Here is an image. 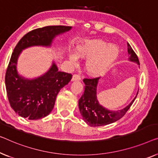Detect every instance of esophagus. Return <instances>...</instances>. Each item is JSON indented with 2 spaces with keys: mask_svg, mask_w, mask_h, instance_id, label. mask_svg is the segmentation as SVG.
<instances>
[{
  "mask_svg": "<svg viewBox=\"0 0 158 158\" xmlns=\"http://www.w3.org/2000/svg\"><path fill=\"white\" fill-rule=\"evenodd\" d=\"M72 81H79V80H81V77H80L79 74H74L72 77Z\"/></svg>",
  "mask_w": 158,
  "mask_h": 158,
  "instance_id": "34e87169",
  "label": "esophagus"
}]
</instances>
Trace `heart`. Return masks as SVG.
<instances>
[{
  "instance_id": "obj_1",
  "label": "heart",
  "mask_w": 158,
  "mask_h": 158,
  "mask_svg": "<svg viewBox=\"0 0 158 158\" xmlns=\"http://www.w3.org/2000/svg\"><path fill=\"white\" fill-rule=\"evenodd\" d=\"M119 55V49L114 44H109L101 40H86L79 46L77 55L71 54L70 60L76 64L79 57L89 58L86 69L92 76H99L106 73L112 67Z\"/></svg>"
}]
</instances>
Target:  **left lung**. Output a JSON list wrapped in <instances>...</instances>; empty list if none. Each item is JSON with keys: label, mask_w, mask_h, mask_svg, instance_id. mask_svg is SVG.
<instances>
[{"label": "left lung", "mask_w": 158, "mask_h": 158, "mask_svg": "<svg viewBox=\"0 0 158 158\" xmlns=\"http://www.w3.org/2000/svg\"><path fill=\"white\" fill-rule=\"evenodd\" d=\"M128 52L130 55L129 60L140 64L137 55L128 43ZM99 79L100 77L93 79L85 78L83 79V81L85 84V90L84 94L79 100L80 114L83 117L84 121L89 126L92 127L106 126L121 119L130 109L138 93H137V95L135 96L134 99L124 109L116 111L108 110L99 104L96 97V89Z\"/></svg>", "instance_id": "8db88e82"}]
</instances>
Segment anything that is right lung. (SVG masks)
<instances>
[{"label":"right lung","mask_w":158,"mask_h":158,"mask_svg":"<svg viewBox=\"0 0 158 158\" xmlns=\"http://www.w3.org/2000/svg\"><path fill=\"white\" fill-rule=\"evenodd\" d=\"M70 26L52 25L27 32L18 42L7 68L6 87L10 106L16 114L29 120H37L50 114L60 89L69 83L72 75L58 71L55 63L45 74L33 79L18 74L16 65L23 49L32 46H50L56 35L68 32Z\"/></svg>","instance_id":"obj_1"}]
</instances>
